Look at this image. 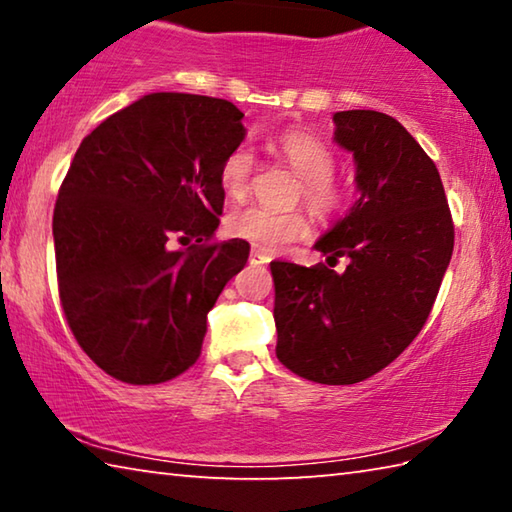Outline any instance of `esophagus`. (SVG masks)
<instances>
[{"instance_id":"34e87169","label":"esophagus","mask_w":512,"mask_h":512,"mask_svg":"<svg viewBox=\"0 0 512 512\" xmlns=\"http://www.w3.org/2000/svg\"><path fill=\"white\" fill-rule=\"evenodd\" d=\"M248 262L253 264V266H264V264L271 262V257H268L266 253H262V250L253 248V250H250V257H248Z\"/></svg>"}]
</instances>
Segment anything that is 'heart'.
<instances>
[{"instance_id": "b5f03b06", "label": "heart", "mask_w": 512, "mask_h": 512, "mask_svg": "<svg viewBox=\"0 0 512 512\" xmlns=\"http://www.w3.org/2000/svg\"><path fill=\"white\" fill-rule=\"evenodd\" d=\"M280 158L289 164L291 171L300 178L298 196L305 201L311 214L318 219H329L345 203V189L334 180L336 155L320 137L305 131H287L273 142ZM255 153L248 146L232 149L221 164V187L235 201L246 198L255 176ZM230 235L250 241V244L280 253L293 241L309 235V221L302 212H273L266 207H244L228 216Z\"/></svg>"}]
</instances>
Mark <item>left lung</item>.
<instances>
[{
	"label": "left lung",
	"mask_w": 512,
	"mask_h": 512,
	"mask_svg": "<svg viewBox=\"0 0 512 512\" xmlns=\"http://www.w3.org/2000/svg\"><path fill=\"white\" fill-rule=\"evenodd\" d=\"M334 140L357 162L359 201L316 241L326 264L271 262L275 354L316 384H357L409 348L427 323L454 250L436 164L400 121L377 110L334 115Z\"/></svg>",
	"instance_id": "obj_1"
}]
</instances>
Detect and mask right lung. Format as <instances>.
<instances>
[{
  "label": "right lung",
  "instance_id": "add662e5",
  "mask_svg": "<svg viewBox=\"0 0 512 512\" xmlns=\"http://www.w3.org/2000/svg\"><path fill=\"white\" fill-rule=\"evenodd\" d=\"M241 119L225 99L153 92L101 121L69 164L54 207L58 296L110 377L162 384L201 357L207 311L250 253L244 239L214 241Z\"/></svg>",
  "mask_w": 512,
  "mask_h": 512
}]
</instances>
